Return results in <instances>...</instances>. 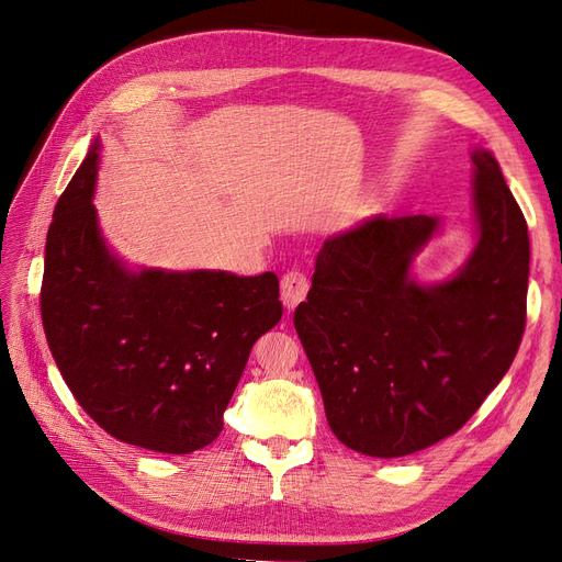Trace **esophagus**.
I'll list each match as a JSON object with an SVG mask.
<instances>
[{"mask_svg": "<svg viewBox=\"0 0 562 562\" xmlns=\"http://www.w3.org/2000/svg\"><path fill=\"white\" fill-rule=\"evenodd\" d=\"M310 291V281L300 271H288V274L281 279V300L285 304V310H295L297 304L307 297Z\"/></svg>", "mask_w": 562, "mask_h": 562, "instance_id": "obj_1", "label": "esophagus"}]
</instances>
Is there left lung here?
<instances>
[{"label": "left lung", "mask_w": 562, "mask_h": 562, "mask_svg": "<svg viewBox=\"0 0 562 562\" xmlns=\"http://www.w3.org/2000/svg\"><path fill=\"white\" fill-rule=\"evenodd\" d=\"M473 246L452 277L422 281L440 215L370 217L323 241L295 330L333 434L368 457L452 436L512 368L525 330L530 239L492 151L471 147Z\"/></svg>", "instance_id": "obj_1"}]
</instances>
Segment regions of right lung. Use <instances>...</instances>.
Returning a JSON list of instances; mask_svg holds the SVG:
<instances>
[{
	"mask_svg": "<svg viewBox=\"0 0 562 562\" xmlns=\"http://www.w3.org/2000/svg\"><path fill=\"white\" fill-rule=\"evenodd\" d=\"M100 149L95 138L46 234L48 349L77 403L110 436L194 452L223 431L255 339L281 321L279 279L131 267L98 225Z\"/></svg>",
	"mask_w": 562,
	"mask_h": 562,
	"instance_id": "1",
	"label": "right lung"
}]
</instances>
